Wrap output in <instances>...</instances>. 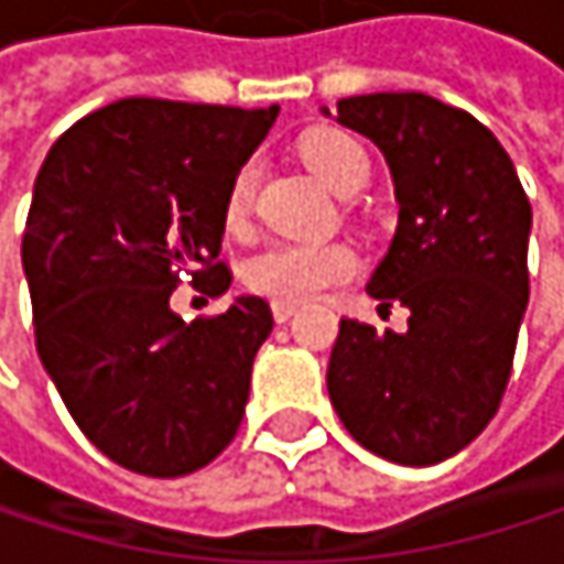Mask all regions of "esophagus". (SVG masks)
<instances>
[{
	"mask_svg": "<svg viewBox=\"0 0 564 564\" xmlns=\"http://www.w3.org/2000/svg\"><path fill=\"white\" fill-rule=\"evenodd\" d=\"M296 316V306L293 303H274V319L278 323H286V319H293Z\"/></svg>",
	"mask_w": 564,
	"mask_h": 564,
	"instance_id": "34e87169",
	"label": "esophagus"
}]
</instances>
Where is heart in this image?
<instances>
[{
    "instance_id": "obj_1",
    "label": "heart",
    "mask_w": 564,
    "mask_h": 564,
    "mask_svg": "<svg viewBox=\"0 0 564 564\" xmlns=\"http://www.w3.org/2000/svg\"><path fill=\"white\" fill-rule=\"evenodd\" d=\"M300 153L306 166L316 172L336 195L359 192L369 182V153L366 147L343 133V130H319L310 133L300 143ZM254 178H258V163H245L235 172L228 195H225V221L228 228H241L251 208L254 195ZM356 271V254L352 248L339 241H274L251 254L245 261V283L274 300V303H306L316 293L329 290L333 283H343Z\"/></svg>"
}]
</instances>
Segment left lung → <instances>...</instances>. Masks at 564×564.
Listing matches in <instances>:
<instances>
[{
  "instance_id": "1",
  "label": "left lung",
  "mask_w": 564,
  "mask_h": 564,
  "mask_svg": "<svg viewBox=\"0 0 564 564\" xmlns=\"http://www.w3.org/2000/svg\"><path fill=\"white\" fill-rule=\"evenodd\" d=\"M336 120L392 170L398 231L366 290L411 316L404 333L339 319L329 401L366 451L431 467L503 401L529 303L532 208L507 150L467 110L401 90L346 97Z\"/></svg>"
}]
</instances>
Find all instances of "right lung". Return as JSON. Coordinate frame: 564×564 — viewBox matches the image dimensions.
<instances>
[{"label":"right lung","instance_id":"add662e5","mask_svg":"<svg viewBox=\"0 0 564 564\" xmlns=\"http://www.w3.org/2000/svg\"><path fill=\"white\" fill-rule=\"evenodd\" d=\"M281 107L127 97L57 137L22 235L35 346L87 441L143 477H185L238 434L251 366L274 329L238 296L185 323L182 278L218 296L225 195Z\"/></svg>","mask_w":564,"mask_h":564}]
</instances>
